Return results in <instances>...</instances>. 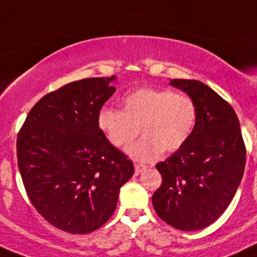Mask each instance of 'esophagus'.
Here are the masks:
<instances>
[{
	"mask_svg": "<svg viewBox=\"0 0 257 257\" xmlns=\"http://www.w3.org/2000/svg\"><path fill=\"white\" fill-rule=\"evenodd\" d=\"M146 169H147V166L143 165V164H134V172H136V174H140Z\"/></svg>",
	"mask_w": 257,
	"mask_h": 257,
	"instance_id": "esophagus-1",
	"label": "esophagus"
}]
</instances>
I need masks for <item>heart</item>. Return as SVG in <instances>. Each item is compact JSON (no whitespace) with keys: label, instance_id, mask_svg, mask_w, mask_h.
Segmentation results:
<instances>
[{"label":"heart","instance_id":"b5f03b06","mask_svg":"<svg viewBox=\"0 0 257 257\" xmlns=\"http://www.w3.org/2000/svg\"><path fill=\"white\" fill-rule=\"evenodd\" d=\"M121 111L102 108L97 125L114 147L131 145L140 134L145 137L126 152L140 161H151L163 151L182 149L197 124V105L191 96L168 88L142 87L126 94Z\"/></svg>","mask_w":257,"mask_h":257}]
</instances>
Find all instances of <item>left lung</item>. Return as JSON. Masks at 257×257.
Segmentation results:
<instances>
[{
	"label": "left lung",
	"mask_w": 257,
	"mask_h": 257,
	"mask_svg": "<svg viewBox=\"0 0 257 257\" xmlns=\"http://www.w3.org/2000/svg\"><path fill=\"white\" fill-rule=\"evenodd\" d=\"M197 105L188 142L156 165L163 183L152 196L156 214L179 230H198L229 206L243 177L246 146L232 106L198 80L173 79Z\"/></svg>",
	"instance_id": "8db88e82"
}]
</instances>
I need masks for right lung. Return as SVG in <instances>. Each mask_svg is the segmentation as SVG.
Here are the masks:
<instances>
[{
  "mask_svg": "<svg viewBox=\"0 0 257 257\" xmlns=\"http://www.w3.org/2000/svg\"><path fill=\"white\" fill-rule=\"evenodd\" d=\"M111 78H85L43 96L16 141L18 166L32 205L57 229L85 234L116 209L133 163L97 125L114 94Z\"/></svg>",
  "mask_w": 257,
  "mask_h": 257,
  "instance_id": "right-lung-1",
  "label": "right lung"
}]
</instances>
